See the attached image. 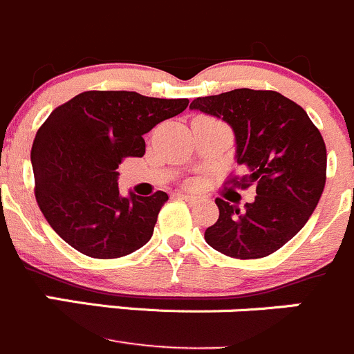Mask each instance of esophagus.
Masks as SVG:
<instances>
[{
  "label": "esophagus",
  "instance_id": "obj_1",
  "mask_svg": "<svg viewBox=\"0 0 354 354\" xmlns=\"http://www.w3.org/2000/svg\"><path fill=\"white\" fill-rule=\"evenodd\" d=\"M178 197L183 198V201H187V202H190V204L197 202V197H195V195H190V194H178Z\"/></svg>",
  "mask_w": 354,
  "mask_h": 354
}]
</instances>
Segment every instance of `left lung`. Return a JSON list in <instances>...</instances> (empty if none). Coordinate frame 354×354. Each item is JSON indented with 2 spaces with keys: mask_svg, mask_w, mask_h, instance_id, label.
Returning a JSON list of instances; mask_svg holds the SVG:
<instances>
[{
  "mask_svg": "<svg viewBox=\"0 0 354 354\" xmlns=\"http://www.w3.org/2000/svg\"><path fill=\"white\" fill-rule=\"evenodd\" d=\"M232 126L236 164L245 174L226 185L256 187V198L236 205L216 198L218 221L205 242L235 259H259L286 245L310 219L327 180V149L317 126L296 102L270 90L226 91L190 104Z\"/></svg>",
  "mask_w": 354,
  "mask_h": 354,
  "instance_id": "8db88e82",
  "label": "left lung"
}]
</instances>
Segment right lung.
<instances>
[{
  "mask_svg": "<svg viewBox=\"0 0 354 354\" xmlns=\"http://www.w3.org/2000/svg\"><path fill=\"white\" fill-rule=\"evenodd\" d=\"M187 107L188 98L84 91L48 115L30 160L37 205L60 239L97 259L128 256L149 242L169 197L160 190L121 197L115 169L126 157H143V135Z\"/></svg>",
  "mask_w": 354,
  "mask_h": 354,
  "instance_id": "add662e5",
  "label": "right lung"
}]
</instances>
